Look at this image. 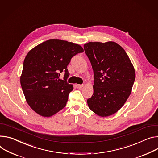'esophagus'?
<instances>
[{"label": "esophagus", "mask_w": 158, "mask_h": 158, "mask_svg": "<svg viewBox=\"0 0 158 158\" xmlns=\"http://www.w3.org/2000/svg\"><path fill=\"white\" fill-rule=\"evenodd\" d=\"M83 86H84V85L82 84H77V88H82Z\"/></svg>", "instance_id": "34e87169"}]
</instances>
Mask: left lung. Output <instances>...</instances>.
I'll list each match as a JSON object with an SVG mask.
<instances>
[{
    "mask_svg": "<svg viewBox=\"0 0 158 158\" xmlns=\"http://www.w3.org/2000/svg\"><path fill=\"white\" fill-rule=\"evenodd\" d=\"M94 73V93L89 108L98 115L118 111L130 96L135 72L124 49L113 41L89 42L84 45Z\"/></svg>",
    "mask_w": 158,
    "mask_h": 158,
    "instance_id": "left-lung-1",
    "label": "left lung"
}]
</instances>
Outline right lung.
Returning <instances> with one entry per match:
<instances>
[{
    "instance_id": "obj_1",
    "label": "right lung",
    "mask_w": 158,
    "mask_h": 158,
    "mask_svg": "<svg viewBox=\"0 0 158 158\" xmlns=\"http://www.w3.org/2000/svg\"><path fill=\"white\" fill-rule=\"evenodd\" d=\"M84 52L81 46L52 39L31 50L25 57L20 78L27 104L40 115L50 117L63 109L73 85L67 83L71 59ZM65 72L64 80L59 79Z\"/></svg>"
}]
</instances>
